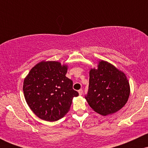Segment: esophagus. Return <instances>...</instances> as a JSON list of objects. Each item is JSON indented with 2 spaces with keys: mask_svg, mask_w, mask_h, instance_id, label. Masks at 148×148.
<instances>
[{
  "mask_svg": "<svg viewBox=\"0 0 148 148\" xmlns=\"http://www.w3.org/2000/svg\"><path fill=\"white\" fill-rule=\"evenodd\" d=\"M79 95H83V90L82 89H80L79 90Z\"/></svg>",
  "mask_w": 148,
  "mask_h": 148,
  "instance_id": "1",
  "label": "esophagus"
}]
</instances>
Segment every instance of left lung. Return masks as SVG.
Instances as JSON below:
<instances>
[{
  "instance_id": "1",
  "label": "left lung",
  "mask_w": 148,
  "mask_h": 148,
  "mask_svg": "<svg viewBox=\"0 0 148 148\" xmlns=\"http://www.w3.org/2000/svg\"><path fill=\"white\" fill-rule=\"evenodd\" d=\"M86 101L96 113L102 115L116 113L126 104L130 86L126 74L113 64L99 60L97 68L90 70Z\"/></svg>"
}]
</instances>
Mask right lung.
Segmentation results:
<instances>
[{
    "instance_id": "1",
    "label": "right lung",
    "mask_w": 148,
    "mask_h": 148,
    "mask_svg": "<svg viewBox=\"0 0 148 148\" xmlns=\"http://www.w3.org/2000/svg\"><path fill=\"white\" fill-rule=\"evenodd\" d=\"M68 66L58 61H41L30 69L23 81L27 104L42 120L54 122L68 113L72 99L79 96L73 82L66 77Z\"/></svg>"
}]
</instances>
